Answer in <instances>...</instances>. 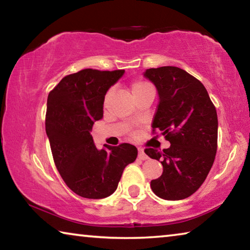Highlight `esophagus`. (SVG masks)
<instances>
[{
	"mask_svg": "<svg viewBox=\"0 0 250 250\" xmlns=\"http://www.w3.org/2000/svg\"><path fill=\"white\" fill-rule=\"evenodd\" d=\"M138 156L140 160H147V155L145 153V150L142 147H139L138 149Z\"/></svg>",
	"mask_w": 250,
	"mask_h": 250,
	"instance_id": "1",
	"label": "esophagus"
}]
</instances>
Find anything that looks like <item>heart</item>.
I'll use <instances>...</instances> for the list:
<instances>
[{"instance_id":"heart-1","label":"heart","mask_w":250,"mask_h":250,"mask_svg":"<svg viewBox=\"0 0 250 250\" xmlns=\"http://www.w3.org/2000/svg\"><path fill=\"white\" fill-rule=\"evenodd\" d=\"M147 87H150V84H149V83H145V82H141V80H138V82H134L132 84H131V91H132L133 96H135V95L140 94V92H141V91H143L145 89H146ZM110 92H111V91H109V92H108L107 98L109 97Z\"/></svg>"}]
</instances>
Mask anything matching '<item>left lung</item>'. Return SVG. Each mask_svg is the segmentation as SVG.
Returning <instances> with one entry per match:
<instances>
[{
	"mask_svg": "<svg viewBox=\"0 0 250 250\" xmlns=\"http://www.w3.org/2000/svg\"><path fill=\"white\" fill-rule=\"evenodd\" d=\"M143 76L154 84L159 104L152 128L170 141L160 152L146 149L162 163L163 173L151 181L156 196L179 201L191 196L205 181L217 151V112L200 80L174 66L146 69Z\"/></svg>",
	"mask_w": 250,
	"mask_h": 250,
	"instance_id": "obj_1",
	"label": "left lung"
}]
</instances>
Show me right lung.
I'll return each mask as SVG.
<instances>
[{
    "mask_svg": "<svg viewBox=\"0 0 250 250\" xmlns=\"http://www.w3.org/2000/svg\"><path fill=\"white\" fill-rule=\"evenodd\" d=\"M125 70L83 69L62 78L49 92L46 134L55 166L77 195L99 200L111 195L122 172L137 159L129 143L97 149L90 131L104 117V96Z\"/></svg>",
    "mask_w": 250,
    "mask_h": 250,
    "instance_id": "right-lung-1",
    "label": "right lung"
}]
</instances>
